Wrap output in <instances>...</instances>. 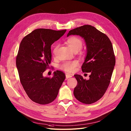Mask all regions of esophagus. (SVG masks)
Listing matches in <instances>:
<instances>
[{
    "label": "esophagus",
    "instance_id": "obj_1",
    "mask_svg": "<svg viewBox=\"0 0 131 131\" xmlns=\"http://www.w3.org/2000/svg\"><path fill=\"white\" fill-rule=\"evenodd\" d=\"M72 77V75H71V74H66V79L67 80V79H69V78H71Z\"/></svg>",
    "mask_w": 131,
    "mask_h": 131
}]
</instances>
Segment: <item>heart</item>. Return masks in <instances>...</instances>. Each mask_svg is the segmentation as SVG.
<instances>
[{
  "mask_svg": "<svg viewBox=\"0 0 131 131\" xmlns=\"http://www.w3.org/2000/svg\"><path fill=\"white\" fill-rule=\"evenodd\" d=\"M67 43L71 48V49L74 51H79L82 46V41L79 38L73 37L67 40ZM59 45H56L54 46L52 52L53 54L56 53V51L58 48ZM79 63L78 60H74L72 61H66L62 64L60 67L61 69L67 72H73L75 70V68L78 66Z\"/></svg>",
  "mask_w": 131,
  "mask_h": 131,
  "instance_id": "1",
  "label": "heart"
}]
</instances>
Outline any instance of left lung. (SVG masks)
<instances>
[{
  "label": "left lung",
  "mask_w": 131,
  "mask_h": 131,
  "mask_svg": "<svg viewBox=\"0 0 131 131\" xmlns=\"http://www.w3.org/2000/svg\"><path fill=\"white\" fill-rule=\"evenodd\" d=\"M71 35L80 36L85 40L86 56L82 70L91 73L88 80L80 75H74L78 84L74 95L83 104H91L104 95L111 82L115 65L113 45L105 34L90 25L71 30L67 37Z\"/></svg>",
  "instance_id": "obj_1"
}]
</instances>
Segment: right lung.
I'll use <instances>...</instances> for the list:
<instances>
[{"label": "right lung", "instance_id": "right-lung-1", "mask_svg": "<svg viewBox=\"0 0 131 131\" xmlns=\"http://www.w3.org/2000/svg\"><path fill=\"white\" fill-rule=\"evenodd\" d=\"M66 31L38 29L20 42L16 60L20 81L30 99L37 104L52 102L65 80L61 71L54 72L51 78L44 77L43 73L51 63V46Z\"/></svg>", "mask_w": 131, "mask_h": 131}]
</instances>
